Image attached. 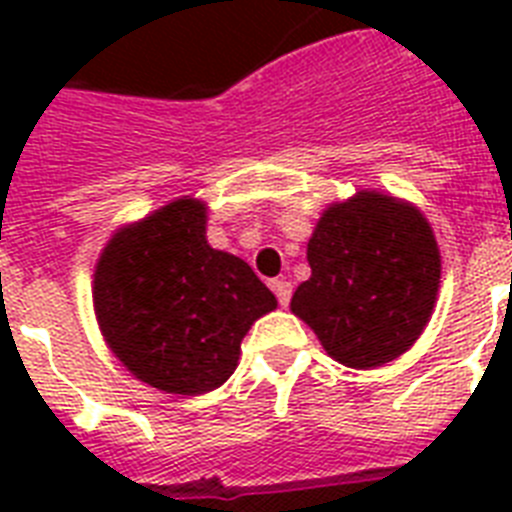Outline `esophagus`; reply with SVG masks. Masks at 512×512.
<instances>
[{"instance_id":"obj_1","label":"esophagus","mask_w":512,"mask_h":512,"mask_svg":"<svg viewBox=\"0 0 512 512\" xmlns=\"http://www.w3.org/2000/svg\"><path fill=\"white\" fill-rule=\"evenodd\" d=\"M271 289L276 292V297H279L281 308H287L289 300H292V284H289L287 279H273Z\"/></svg>"}]
</instances>
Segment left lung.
I'll return each mask as SVG.
<instances>
[{"instance_id":"8db88e82","label":"left lung","mask_w":512,"mask_h":512,"mask_svg":"<svg viewBox=\"0 0 512 512\" xmlns=\"http://www.w3.org/2000/svg\"><path fill=\"white\" fill-rule=\"evenodd\" d=\"M308 265L311 279L289 308L350 369H374L412 348L441 284V252L425 215L380 191L324 209Z\"/></svg>"}]
</instances>
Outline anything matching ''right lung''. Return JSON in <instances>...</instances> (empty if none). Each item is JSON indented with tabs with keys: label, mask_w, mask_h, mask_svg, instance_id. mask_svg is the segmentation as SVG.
<instances>
[{
	"label": "right lung",
	"mask_w": 512,
	"mask_h": 512,
	"mask_svg": "<svg viewBox=\"0 0 512 512\" xmlns=\"http://www.w3.org/2000/svg\"><path fill=\"white\" fill-rule=\"evenodd\" d=\"M100 332L140 382L177 396L220 388L276 297L241 257L207 244V204L170 201L111 236L92 281Z\"/></svg>",
	"instance_id": "obj_1"
}]
</instances>
